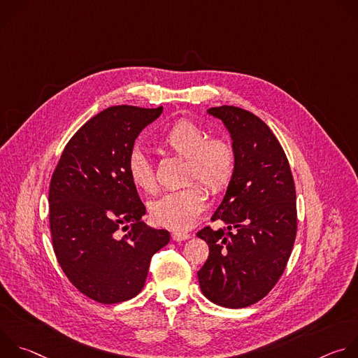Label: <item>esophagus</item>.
I'll return each mask as SVG.
<instances>
[{"instance_id": "obj_1", "label": "esophagus", "mask_w": 358, "mask_h": 358, "mask_svg": "<svg viewBox=\"0 0 358 358\" xmlns=\"http://www.w3.org/2000/svg\"><path fill=\"white\" fill-rule=\"evenodd\" d=\"M171 238H173V241L180 242V241H187V239H189V238H191V235H189V234H187V232L174 231V232L171 234Z\"/></svg>"}]
</instances>
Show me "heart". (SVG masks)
Here are the masks:
<instances>
[{
	"label": "heart",
	"instance_id": "1",
	"mask_svg": "<svg viewBox=\"0 0 358 358\" xmlns=\"http://www.w3.org/2000/svg\"><path fill=\"white\" fill-rule=\"evenodd\" d=\"M160 144L185 160L184 181L198 180L214 195L225 191L235 174L234 147L221 137H208L199 124L180 119L170 124L160 137ZM131 184L143 192H155L157 187L155 169L141 151L134 150L127 159ZM207 192L199 184L170 191L150 203V215L157 225L184 231L195 224L206 208Z\"/></svg>",
	"mask_w": 358,
	"mask_h": 358
}]
</instances>
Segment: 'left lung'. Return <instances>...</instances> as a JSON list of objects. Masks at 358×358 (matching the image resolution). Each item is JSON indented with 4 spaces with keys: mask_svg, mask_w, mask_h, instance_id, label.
Returning <instances> with one entry per match:
<instances>
[{
    "mask_svg": "<svg viewBox=\"0 0 358 358\" xmlns=\"http://www.w3.org/2000/svg\"><path fill=\"white\" fill-rule=\"evenodd\" d=\"M208 113L228 129L236 169L211 218L225 227L196 234L210 248L198 280L208 300L241 309L264 299L285 272L297 232L296 189L285 151L265 122L235 106Z\"/></svg>",
    "mask_w": 358,
    "mask_h": 358,
    "instance_id": "1",
    "label": "left lung"
}]
</instances>
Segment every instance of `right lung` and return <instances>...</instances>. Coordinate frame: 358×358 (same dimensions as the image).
I'll return each mask as SVG.
<instances>
[{"mask_svg":"<svg viewBox=\"0 0 358 358\" xmlns=\"http://www.w3.org/2000/svg\"><path fill=\"white\" fill-rule=\"evenodd\" d=\"M162 112L122 105L97 113L68 141L50 180L57 259L71 283L99 303L137 296L151 257L170 242L169 231L140 221L145 207L127 174L137 136Z\"/></svg>","mask_w":358,"mask_h":358,"instance_id":"add662e5","label":"right lung"}]
</instances>
